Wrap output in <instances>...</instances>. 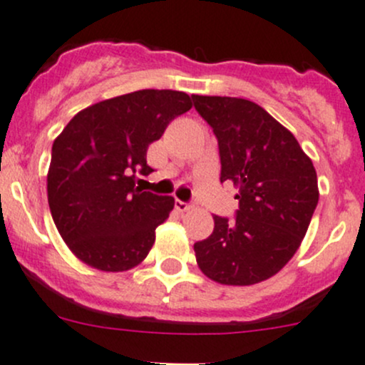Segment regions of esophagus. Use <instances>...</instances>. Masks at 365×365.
<instances>
[{
    "instance_id": "34e87169",
    "label": "esophagus",
    "mask_w": 365,
    "mask_h": 365,
    "mask_svg": "<svg viewBox=\"0 0 365 365\" xmlns=\"http://www.w3.org/2000/svg\"><path fill=\"white\" fill-rule=\"evenodd\" d=\"M175 208L178 210V212H189V210H192V205L190 202H185V201H180V199H176L175 201Z\"/></svg>"
}]
</instances>
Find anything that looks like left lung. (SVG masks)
<instances>
[{"label": "left lung", "mask_w": 365, "mask_h": 365, "mask_svg": "<svg viewBox=\"0 0 365 365\" xmlns=\"http://www.w3.org/2000/svg\"><path fill=\"white\" fill-rule=\"evenodd\" d=\"M218 140L220 182L240 192L236 218L215 215L194 245L199 269L222 285L271 278L301 247L318 205L317 171L299 141L262 106L241 98L192 96Z\"/></svg>", "instance_id": "8db88e82"}]
</instances>
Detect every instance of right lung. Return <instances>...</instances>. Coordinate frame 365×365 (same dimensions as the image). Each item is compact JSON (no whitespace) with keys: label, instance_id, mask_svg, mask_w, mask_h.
<instances>
[{"label":"right lung","instance_id":"add662e5","mask_svg":"<svg viewBox=\"0 0 365 365\" xmlns=\"http://www.w3.org/2000/svg\"><path fill=\"white\" fill-rule=\"evenodd\" d=\"M190 108L185 92L136 91L87 106L53 140L48 206L76 259L106 273L143 262L175 199L143 192L134 176L153 171L148 145Z\"/></svg>","mask_w":365,"mask_h":365}]
</instances>
